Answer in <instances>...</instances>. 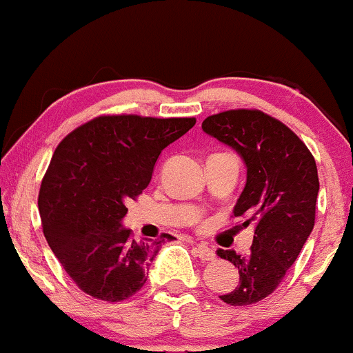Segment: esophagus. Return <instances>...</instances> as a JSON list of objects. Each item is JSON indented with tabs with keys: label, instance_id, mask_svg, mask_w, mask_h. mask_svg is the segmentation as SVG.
I'll list each match as a JSON object with an SVG mask.
<instances>
[{
	"label": "esophagus",
	"instance_id": "obj_1",
	"mask_svg": "<svg viewBox=\"0 0 353 353\" xmlns=\"http://www.w3.org/2000/svg\"><path fill=\"white\" fill-rule=\"evenodd\" d=\"M195 253H196V256H200L201 260H213L215 259V252L212 250V248L208 247V245H205V243H198V245H195Z\"/></svg>",
	"mask_w": 353,
	"mask_h": 353
}]
</instances>
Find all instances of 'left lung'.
I'll use <instances>...</instances> for the list:
<instances>
[{
    "instance_id": "8db88e82",
    "label": "left lung",
    "mask_w": 353,
    "mask_h": 353,
    "mask_svg": "<svg viewBox=\"0 0 353 353\" xmlns=\"http://www.w3.org/2000/svg\"><path fill=\"white\" fill-rule=\"evenodd\" d=\"M205 133L232 146L247 166V183L233 215L255 225L250 253L216 250L239 268L235 290L220 295L241 307L275 292L315 225L319 173L314 155L296 134L260 110H228L205 118Z\"/></svg>"
}]
</instances>
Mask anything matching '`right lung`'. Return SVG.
Returning a JSON list of instances; mask_svg holds the SVG:
<instances>
[{"instance_id": "add662e5", "label": "right lung", "mask_w": 353, "mask_h": 353, "mask_svg": "<svg viewBox=\"0 0 353 353\" xmlns=\"http://www.w3.org/2000/svg\"><path fill=\"white\" fill-rule=\"evenodd\" d=\"M195 118L103 114L78 126L54 150L39 188L45 239L80 290L121 302L146 282L160 240H140L121 227L152 180L160 153L183 137Z\"/></svg>"}]
</instances>
